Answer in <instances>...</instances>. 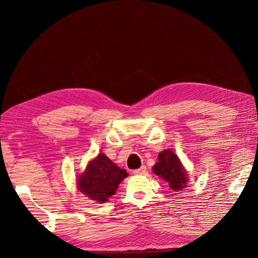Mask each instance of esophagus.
<instances>
[{
    "instance_id": "34e87169",
    "label": "esophagus",
    "mask_w": 258,
    "mask_h": 258,
    "mask_svg": "<svg viewBox=\"0 0 258 258\" xmlns=\"http://www.w3.org/2000/svg\"><path fill=\"white\" fill-rule=\"evenodd\" d=\"M134 173L135 174H144V173H146V166L142 165L140 168L134 170Z\"/></svg>"
}]
</instances>
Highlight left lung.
Segmentation results:
<instances>
[{
	"instance_id": "left-lung-1",
	"label": "left lung",
	"mask_w": 258,
	"mask_h": 258,
	"mask_svg": "<svg viewBox=\"0 0 258 258\" xmlns=\"http://www.w3.org/2000/svg\"><path fill=\"white\" fill-rule=\"evenodd\" d=\"M154 172L166 181L172 190L180 191L187 187L188 174L179 157L172 151L166 150L159 154L158 162L153 167Z\"/></svg>"
}]
</instances>
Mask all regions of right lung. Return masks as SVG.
<instances>
[{
	"label": "right lung",
	"mask_w": 258,
	"mask_h": 258,
	"mask_svg": "<svg viewBox=\"0 0 258 258\" xmlns=\"http://www.w3.org/2000/svg\"><path fill=\"white\" fill-rule=\"evenodd\" d=\"M127 175L125 169H121L100 153L90 161L85 172L78 177L77 188L92 201L104 203L116 194L119 184Z\"/></svg>",
	"instance_id": "add662e5"
}]
</instances>
